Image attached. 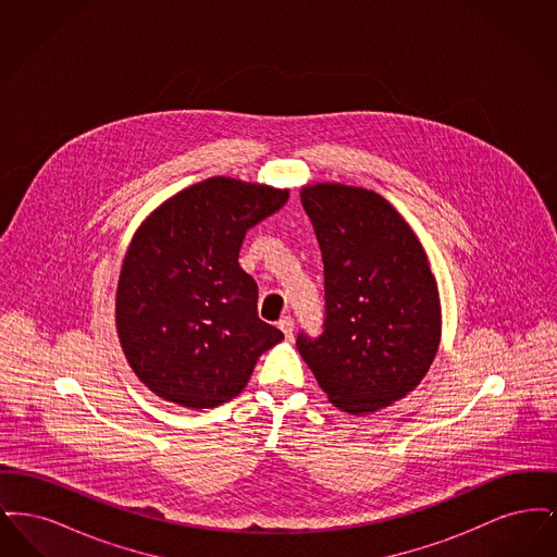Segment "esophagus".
Listing matches in <instances>:
<instances>
[{"label": "esophagus", "instance_id": "esophagus-1", "mask_svg": "<svg viewBox=\"0 0 557 557\" xmlns=\"http://www.w3.org/2000/svg\"><path fill=\"white\" fill-rule=\"evenodd\" d=\"M277 325H280V330L284 332L286 338H292V334H294V319H292L290 315L280 319Z\"/></svg>", "mask_w": 557, "mask_h": 557}]
</instances>
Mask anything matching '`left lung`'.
Instances as JSON below:
<instances>
[{
    "label": "left lung",
    "instance_id": "left-lung-1",
    "mask_svg": "<svg viewBox=\"0 0 557 557\" xmlns=\"http://www.w3.org/2000/svg\"><path fill=\"white\" fill-rule=\"evenodd\" d=\"M323 259L325 321L298 334L300 357L346 413H371L411 393L441 343V300L424 248L380 194L302 187Z\"/></svg>",
    "mask_w": 557,
    "mask_h": 557
}]
</instances>
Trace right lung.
I'll use <instances>...</instances> for the list:
<instances>
[{
  "label": "right lung",
  "mask_w": 557,
  "mask_h": 557,
  "mask_svg": "<svg viewBox=\"0 0 557 557\" xmlns=\"http://www.w3.org/2000/svg\"><path fill=\"white\" fill-rule=\"evenodd\" d=\"M290 191L211 177L160 205L135 232L116 288V332L135 375L160 398L209 409L238 397L284 334L259 319L239 267L250 227Z\"/></svg>",
  "instance_id": "right-lung-1"
}]
</instances>
